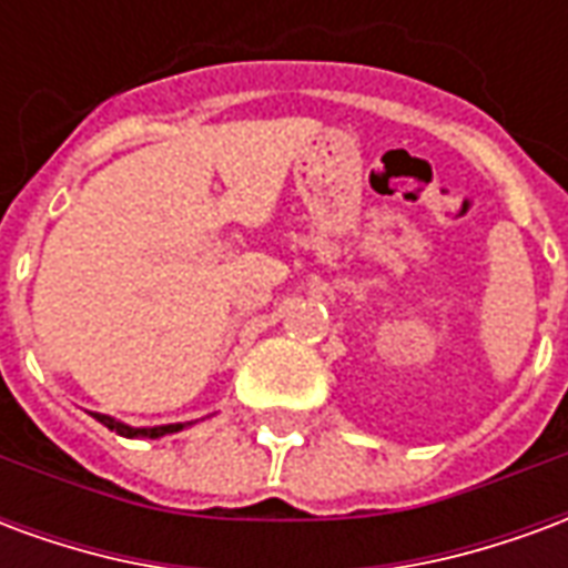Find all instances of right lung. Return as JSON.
<instances>
[{"label": "right lung", "mask_w": 568, "mask_h": 568, "mask_svg": "<svg viewBox=\"0 0 568 568\" xmlns=\"http://www.w3.org/2000/svg\"><path fill=\"white\" fill-rule=\"evenodd\" d=\"M97 423H103L105 428H112L115 435L121 438H163V435H175V432H182L191 423H166V426H130V423H121V419L109 417V414H91Z\"/></svg>", "instance_id": "right-lung-1"}]
</instances>
